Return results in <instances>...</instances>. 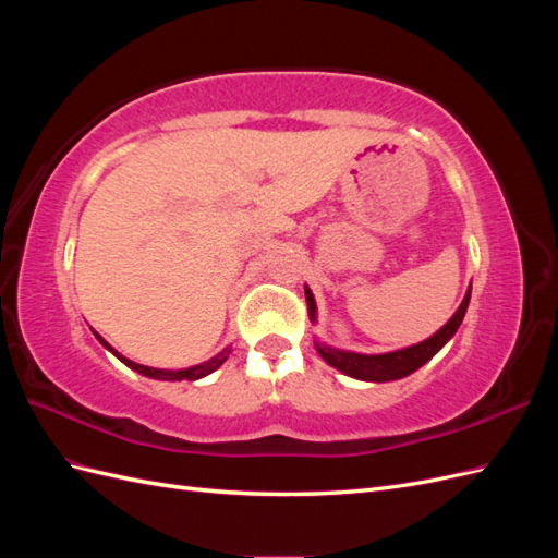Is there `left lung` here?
I'll list each match as a JSON object with an SVG mask.
<instances>
[{
    "instance_id": "8db88e82",
    "label": "left lung",
    "mask_w": 558,
    "mask_h": 558,
    "mask_svg": "<svg viewBox=\"0 0 558 558\" xmlns=\"http://www.w3.org/2000/svg\"><path fill=\"white\" fill-rule=\"evenodd\" d=\"M305 298H307V307H310V318L316 320V302L310 289H305ZM470 302V291L465 293L461 307L456 310V314L449 318V324H445L440 330H437L433 337H428L426 342L414 344L410 349H400V351H391V353H379V356H365V353H351V351H337L332 347L318 344L316 349L320 353L328 365L342 369L344 375L353 377V379H363V381H393L400 377L412 375L414 369H418L424 363H428L437 351H440L453 332L459 330L461 320L465 316Z\"/></svg>"
}]
</instances>
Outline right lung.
Here are the masks:
<instances>
[{"instance_id":"1","label":"right lung","mask_w":558,"mask_h":558,"mask_svg":"<svg viewBox=\"0 0 558 558\" xmlns=\"http://www.w3.org/2000/svg\"><path fill=\"white\" fill-rule=\"evenodd\" d=\"M95 335H97V332H95ZM97 340L102 342L111 353H116V359H121L128 367L137 369V373H142V375H146V377L165 379V381H181V379H189V381H193V379H199V377H207L209 373H214L216 367H221V365L226 363L228 353H230V349H223V353H218L216 359H211V361H207V363H202V365H195V367H189V369H158V367H146V365H140V363H132V361H128L125 356H121V353L113 351V349L109 347V342H105V337H102V335H97Z\"/></svg>"}]
</instances>
